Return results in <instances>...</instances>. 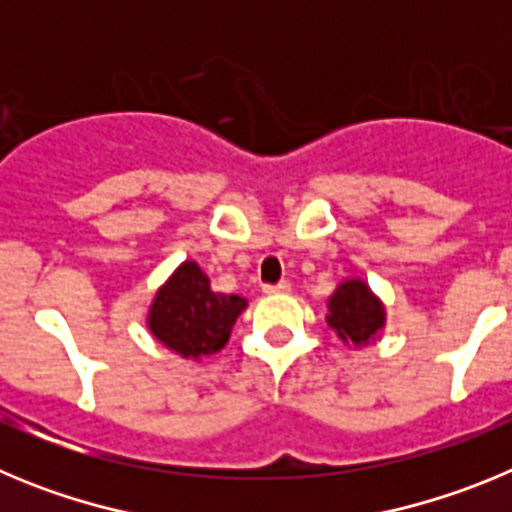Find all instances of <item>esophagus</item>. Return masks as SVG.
Instances as JSON below:
<instances>
[{
    "instance_id": "obj_1",
    "label": "esophagus",
    "mask_w": 512,
    "mask_h": 512,
    "mask_svg": "<svg viewBox=\"0 0 512 512\" xmlns=\"http://www.w3.org/2000/svg\"><path fill=\"white\" fill-rule=\"evenodd\" d=\"M289 289H292V284L279 282V284H266L264 292H266V295H287Z\"/></svg>"
}]
</instances>
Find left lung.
<instances>
[{"instance_id":"left-lung-1","label":"left lung","mask_w":512,"mask_h":512,"mask_svg":"<svg viewBox=\"0 0 512 512\" xmlns=\"http://www.w3.org/2000/svg\"><path fill=\"white\" fill-rule=\"evenodd\" d=\"M328 325L343 343L366 346L382 333L387 312L364 279H346L328 300Z\"/></svg>"}]
</instances>
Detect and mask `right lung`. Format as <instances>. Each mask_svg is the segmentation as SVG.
Returning <instances> with one entry per match:
<instances>
[{
	"mask_svg": "<svg viewBox=\"0 0 512 512\" xmlns=\"http://www.w3.org/2000/svg\"><path fill=\"white\" fill-rule=\"evenodd\" d=\"M248 302L238 295L212 292L210 277L197 261H184L158 287L146 325L161 346L184 359L200 361L228 343L235 320Z\"/></svg>",
	"mask_w": 512,
	"mask_h": 512,
	"instance_id": "add662e5",
	"label": "right lung"
}]
</instances>
